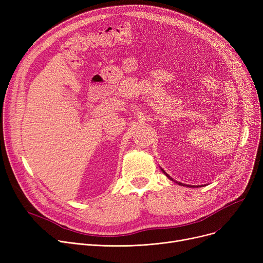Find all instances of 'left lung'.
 Masks as SVG:
<instances>
[{"label":"left lung","instance_id":"1","mask_svg":"<svg viewBox=\"0 0 263 263\" xmlns=\"http://www.w3.org/2000/svg\"><path fill=\"white\" fill-rule=\"evenodd\" d=\"M162 171H163V170H162ZM163 173H164V174H165V175H166V176H167V177H168V178H170V179H172V178H171V177H170V176H168V175H167V174H166V173H165V172H164V171H163ZM172 180H173V179H172ZM175 182H176V181H175ZM177 183H178V182H177ZM179 184H180V185H184V184H183V183H180V182H179ZM187 186H189V185H187Z\"/></svg>","mask_w":263,"mask_h":263}]
</instances>
